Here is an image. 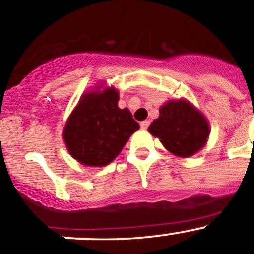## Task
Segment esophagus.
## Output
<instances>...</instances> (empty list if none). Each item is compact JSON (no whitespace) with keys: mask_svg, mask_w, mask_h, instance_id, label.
Listing matches in <instances>:
<instances>
[{"mask_svg":"<svg viewBox=\"0 0 254 254\" xmlns=\"http://www.w3.org/2000/svg\"><path fill=\"white\" fill-rule=\"evenodd\" d=\"M149 124H150V122H149V120H144V122H141V123H140L141 129H148Z\"/></svg>","mask_w":254,"mask_h":254,"instance_id":"34e87169","label":"esophagus"}]
</instances>
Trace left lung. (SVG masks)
I'll return each instance as SVG.
<instances>
[{
  "instance_id": "obj_1",
  "label": "left lung",
  "mask_w": 254,
  "mask_h": 254,
  "mask_svg": "<svg viewBox=\"0 0 254 254\" xmlns=\"http://www.w3.org/2000/svg\"><path fill=\"white\" fill-rule=\"evenodd\" d=\"M149 127L163 145L178 156H191L207 143L209 125L204 116L186 100L168 101Z\"/></svg>"
}]
</instances>
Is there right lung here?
Listing matches in <instances>:
<instances>
[{
  "mask_svg": "<svg viewBox=\"0 0 254 254\" xmlns=\"http://www.w3.org/2000/svg\"><path fill=\"white\" fill-rule=\"evenodd\" d=\"M115 89L85 94L68 118L64 140L71 155L84 165L104 167L119 155L139 129L127 109L118 106Z\"/></svg>",
  "mask_w": 254,
  "mask_h": 254,
  "instance_id": "obj_1",
  "label": "right lung"
}]
</instances>
